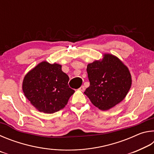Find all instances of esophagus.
Listing matches in <instances>:
<instances>
[{"label": "esophagus", "instance_id": "34e87169", "mask_svg": "<svg viewBox=\"0 0 154 154\" xmlns=\"http://www.w3.org/2000/svg\"><path fill=\"white\" fill-rule=\"evenodd\" d=\"M79 90L80 91H82V92H83V91L85 90V87L83 86V85H82V86H81V87L79 88Z\"/></svg>", "mask_w": 154, "mask_h": 154}]
</instances>
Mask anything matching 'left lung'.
Masks as SVG:
<instances>
[{"instance_id": "8db88e82", "label": "left lung", "mask_w": 154, "mask_h": 154, "mask_svg": "<svg viewBox=\"0 0 154 154\" xmlns=\"http://www.w3.org/2000/svg\"><path fill=\"white\" fill-rule=\"evenodd\" d=\"M87 72L90 86L84 94L100 110H109L121 103L131 87L128 68L111 54H105L102 59L88 64Z\"/></svg>"}]
</instances>
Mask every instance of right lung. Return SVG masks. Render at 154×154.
<instances>
[{"instance_id":"1","label":"right lung","mask_w":154,"mask_h":154,"mask_svg":"<svg viewBox=\"0 0 154 154\" xmlns=\"http://www.w3.org/2000/svg\"><path fill=\"white\" fill-rule=\"evenodd\" d=\"M69 80L62 65L43 61L25 75L22 90L36 109L51 114L64 108L74 94L68 85Z\"/></svg>"}]
</instances>
